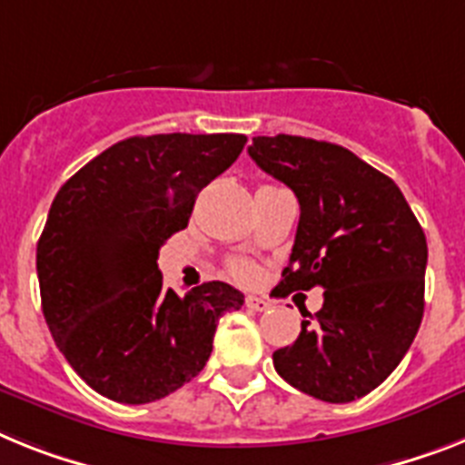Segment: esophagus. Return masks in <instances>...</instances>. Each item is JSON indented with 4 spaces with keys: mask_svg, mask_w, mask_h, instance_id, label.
<instances>
[{
    "mask_svg": "<svg viewBox=\"0 0 465 465\" xmlns=\"http://www.w3.org/2000/svg\"><path fill=\"white\" fill-rule=\"evenodd\" d=\"M245 305L251 307V310H255V312H267L269 307H272V302H269V300H264V298H248L245 300Z\"/></svg>",
    "mask_w": 465,
    "mask_h": 465,
    "instance_id": "1",
    "label": "esophagus"
}]
</instances>
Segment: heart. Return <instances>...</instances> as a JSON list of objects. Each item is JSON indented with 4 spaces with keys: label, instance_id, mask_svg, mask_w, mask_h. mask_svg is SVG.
<instances>
[{
    "label": "heart",
    "instance_id": "1",
    "mask_svg": "<svg viewBox=\"0 0 465 465\" xmlns=\"http://www.w3.org/2000/svg\"><path fill=\"white\" fill-rule=\"evenodd\" d=\"M232 269H233V276H236V279H241V281L252 279V274H255V272H252V267L248 262H236Z\"/></svg>",
    "mask_w": 465,
    "mask_h": 465
}]
</instances>
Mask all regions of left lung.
<instances>
[{"instance_id": "left-lung-1", "label": "left lung", "mask_w": 465, "mask_h": 465, "mask_svg": "<svg viewBox=\"0 0 465 465\" xmlns=\"http://www.w3.org/2000/svg\"><path fill=\"white\" fill-rule=\"evenodd\" d=\"M248 153L300 203L279 286L286 292L323 288L317 323L302 322L298 341L274 352L276 373L331 404L369 395L419 333L428 264L423 229L400 186L338 143L255 136Z\"/></svg>"}]
</instances>
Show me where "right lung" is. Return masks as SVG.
<instances>
[{
	"instance_id": "1",
	"label": "right lung",
	"mask_w": 465,
	"mask_h": 465,
	"mask_svg": "<svg viewBox=\"0 0 465 465\" xmlns=\"http://www.w3.org/2000/svg\"><path fill=\"white\" fill-rule=\"evenodd\" d=\"M243 134L130 136L58 189L37 243L42 312L58 350L99 395L148 404L203 371L217 322L243 292L222 281L163 288L160 245L189 224L198 191Z\"/></svg>"
}]
</instances>
